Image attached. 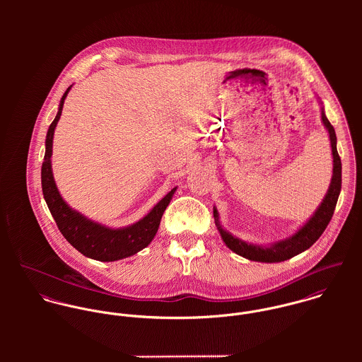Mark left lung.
<instances>
[{
	"label": "left lung",
	"mask_w": 362,
	"mask_h": 362,
	"mask_svg": "<svg viewBox=\"0 0 362 362\" xmlns=\"http://www.w3.org/2000/svg\"><path fill=\"white\" fill-rule=\"evenodd\" d=\"M322 121H323V125L326 127V129L329 132V138H330L332 155H333V175H332V181H330L327 194L323 198V202L320 204V206L317 207L315 214L294 235H291L283 241L274 243L270 247L248 244V243L234 237L228 231H226L218 221L217 209L216 207L213 209L214 223L217 226V230H218L223 241L237 255L250 259V260L266 262V263L283 262V260L293 258V257L307 251L319 240V237L327 227V224L332 220V216L334 213V207H336L339 195H340V189H341V160H340V156L337 153V148H336L337 138H336L334 128L326 118L323 108H322Z\"/></svg>",
	"instance_id": "obj_1"
}]
</instances>
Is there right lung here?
Wrapping results in <instances>:
<instances>
[{
    "mask_svg": "<svg viewBox=\"0 0 362 362\" xmlns=\"http://www.w3.org/2000/svg\"><path fill=\"white\" fill-rule=\"evenodd\" d=\"M69 89L71 86L61 98L58 112L46 136V153L42 165V188L46 204L50 209V213L61 234L75 250H78L85 257L102 262L128 258L146 248L152 243L158 230L161 216L165 207L168 206L177 187L173 188L144 218L124 228H108L86 218L81 213L68 206L61 198L52 177V155L54 129L61 117L64 100Z\"/></svg>",
    "mask_w": 362,
    "mask_h": 362,
    "instance_id": "right-lung-1",
    "label": "right lung"
}]
</instances>
